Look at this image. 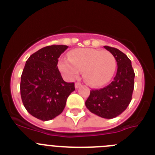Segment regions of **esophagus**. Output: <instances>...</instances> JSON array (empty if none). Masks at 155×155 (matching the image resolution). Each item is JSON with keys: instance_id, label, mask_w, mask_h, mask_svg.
<instances>
[{"instance_id": "esophagus-1", "label": "esophagus", "mask_w": 155, "mask_h": 155, "mask_svg": "<svg viewBox=\"0 0 155 155\" xmlns=\"http://www.w3.org/2000/svg\"><path fill=\"white\" fill-rule=\"evenodd\" d=\"M81 86V84L80 82H76L75 83V88H78Z\"/></svg>"}]
</instances>
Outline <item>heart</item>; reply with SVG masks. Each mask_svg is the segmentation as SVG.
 I'll list each match as a JSON object with an SVG mask.
<instances>
[{
	"instance_id": "obj_1",
	"label": "heart",
	"mask_w": 155,
	"mask_h": 155,
	"mask_svg": "<svg viewBox=\"0 0 155 155\" xmlns=\"http://www.w3.org/2000/svg\"><path fill=\"white\" fill-rule=\"evenodd\" d=\"M116 62L112 53L91 48H81L71 51L68 60H61L59 70L65 78L74 80L83 71L84 79L89 85L100 87L111 81Z\"/></svg>"
}]
</instances>
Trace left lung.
I'll return each mask as SVG.
<instances>
[{"label":"left lung","instance_id":"8db88e82","mask_svg":"<svg viewBox=\"0 0 155 155\" xmlns=\"http://www.w3.org/2000/svg\"><path fill=\"white\" fill-rule=\"evenodd\" d=\"M104 48L116 59L117 72L109 85L90 91L85 105L91 113L102 118L113 119L126 110L132 99L135 74L130 60L125 53L110 46Z\"/></svg>","mask_w":155,"mask_h":155}]
</instances>
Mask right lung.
I'll return each mask as SVG.
<instances>
[{"mask_svg": "<svg viewBox=\"0 0 155 155\" xmlns=\"http://www.w3.org/2000/svg\"><path fill=\"white\" fill-rule=\"evenodd\" d=\"M68 48L65 45L42 48L25 65L20 84L21 100L28 113L39 120L47 121L59 116L75 90L74 83L64 81L57 68L58 58Z\"/></svg>", "mask_w": 155, "mask_h": 155, "instance_id": "1", "label": "right lung"}]
</instances>
